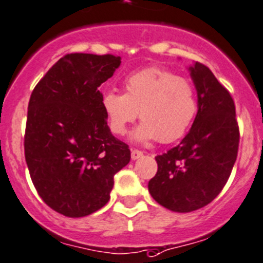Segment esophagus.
<instances>
[{
	"instance_id": "1",
	"label": "esophagus",
	"mask_w": 263,
	"mask_h": 263,
	"mask_svg": "<svg viewBox=\"0 0 263 263\" xmlns=\"http://www.w3.org/2000/svg\"><path fill=\"white\" fill-rule=\"evenodd\" d=\"M142 154H144V153L140 152V150H137V149L132 150V152H131V158H132V160L139 159V158L142 157Z\"/></svg>"
}]
</instances>
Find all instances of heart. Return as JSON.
Wrapping results in <instances>:
<instances>
[{
  "mask_svg": "<svg viewBox=\"0 0 263 263\" xmlns=\"http://www.w3.org/2000/svg\"><path fill=\"white\" fill-rule=\"evenodd\" d=\"M111 132L124 135L140 111L141 123L132 132L135 142H173L190 129L198 113L193 83L160 68H146L128 76L124 93L109 91L101 99Z\"/></svg>",
  "mask_w": 263,
  "mask_h": 263,
  "instance_id": "1",
  "label": "heart"
}]
</instances>
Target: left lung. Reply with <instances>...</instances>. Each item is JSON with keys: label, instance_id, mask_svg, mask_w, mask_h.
Instances as JSON below:
<instances>
[{"label": "left lung", "instance_id": "8db88e82", "mask_svg": "<svg viewBox=\"0 0 263 263\" xmlns=\"http://www.w3.org/2000/svg\"><path fill=\"white\" fill-rule=\"evenodd\" d=\"M198 96V113L182 141L155 157L158 172L149 181L157 203L173 212L196 211L212 202L230 177L239 147L235 105L210 68H187Z\"/></svg>", "mask_w": 263, "mask_h": 263}]
</instances>
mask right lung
Here are the masks:
<instances>
[{
  "label": "right lung",
  "instance_id": "right-lung-1",
  "mask_svg": "<svg viewBox=\"0 0 263 263\" xmlns=\"http://www.w3.org/2000/svg\"><path fill=\"white\" fill-rule=\"evenodd\" d=\"M119 65V56L68 53L30 95L24 136L30 178L43 202L67 217L103 208L114 175L131 159L106 123L99 90Z\"/></svg>",
  "mask_w": 263,
  "mask_h": 263
}]
</instances>
